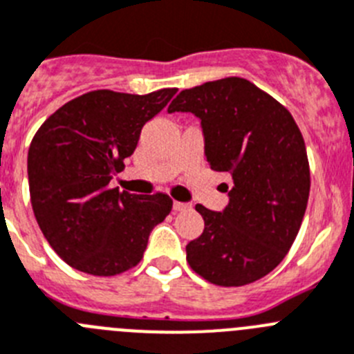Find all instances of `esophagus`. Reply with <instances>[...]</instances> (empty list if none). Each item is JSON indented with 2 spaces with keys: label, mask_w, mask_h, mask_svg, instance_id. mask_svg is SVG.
I'll use <instances>...</instances> for the list:
<instances>
[{
  "label": "esophagus",
  "mask_w": 354,
  "mask_h": 354,
  "mask_svg": "<svg viewBox=\"0 0 354 354\" xmlns=\"http://www.w3.org/2000/svg\"><path fill=\"white\" fill-rule=\"evenodd\" d=\"M173 208L174 212H187V209L190 208V205H187V203H180V201H174Z\"/></svg>",
  "instance_id": "obj_1"
}]
</instances>
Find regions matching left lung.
Masks as SVG:
<instances>
[{
	"label": "left lung",
	"mask_w": 354,
	"mask_h": 354,
	"mask_svg": "<svg viewBox=\"0 0 354 354\" xmlns=\"http://www.w3.org/2000/svg\"><path fill=\"white\" fill-rule=\"evenodd\" d=\"M167 111L199 118L209 167L232 180L222 212L196 206L205 231L187 245L190 268L222 288L263 279L289 252L310 190L307 149L291 113L241 77L183 90Z\"/></svg>",
	"instance_id": "1"
}]
</instances>
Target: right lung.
<instances>
[{
  "label": "right lung",
  "instance_id": "1",
  "mask_svg": "<svg viewBox=\"0 0 354 354\" xmlns=\"http://www.w3.org/2000/svg\"><path fill=\"white\" fill-rule=\"evenodd\" d=\"M176 93L97 90L66 102L37 130L28 151L35 218L54 252L72 268L113 277L142 259L151 229L173 208L167 194L111 189L141 129Z\"/></svg>",
  "mask_w": 354,
  "mask_h": 354
}]
</instances>
